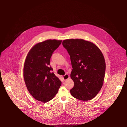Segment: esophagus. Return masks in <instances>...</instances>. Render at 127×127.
Listing matches in <instances>:
<instances>
[{"label":"esophagus","instance_id":"esophagus-1","mask_svg":"<svg viewBox=\"0 0 127 127\" xmlns=\"http://www.w3.org/2000/svg\"><path fill=\"white\" fill-rule=\"evenodd\" d=\"M63 79H64V80H66L68 79L69 78V75L68 74H65L63 76Z\"/></svg>","mask_w":127,"mask_h":127}]
</instances>
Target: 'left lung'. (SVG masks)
Here are the masks:
<instances>
[{"label": "left lung", "mask_w": 127, "mask_h": 127, "mask_svg": "<svg viewBox=\"0 0 127 127\" xmlns=\"http://www.w3.org/2000/svg\"><path fill=\"white\" fill-rule=\"evenodd\" d=\"M62 44L70 55L72 67L71 95L83 101L92 99L102 88L105 78L106 63L102 52L92 42L81 39L64 40Z\"/></svg>", "instance_id": "8db88e82"}]
</instances>
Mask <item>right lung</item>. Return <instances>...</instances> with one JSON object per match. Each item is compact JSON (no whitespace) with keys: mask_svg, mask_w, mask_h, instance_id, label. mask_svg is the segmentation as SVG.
I'll return each instance as SVG.
<instances>
[{"mask_svg":"<svg viewBox=\"0 0 127 127\" xmlns=\"http://www.w3.org/2000/svg\"><path fill=\"white\" fill-rule=\"evenodd\" d=\"M62 40L49 39L33 46L25 59L23 77L32 96L40 102L53 99L61 85V82L53 72L50 59Z\"/></svg>","mask_w":127,"mask_h":127,"instance_id":"right-lung-1","label":"right lung"}]
</instances>
